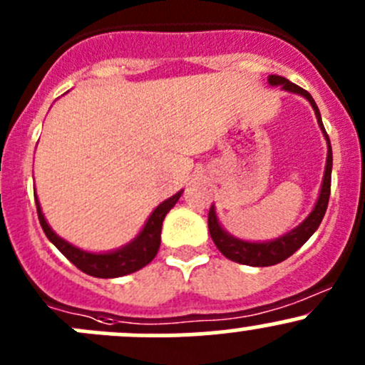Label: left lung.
I'll return each instance as SVG.
<instances>
[{"label":"left lung","instance_id":"obj_1","mask_svg":"<svg viewBox=\"0 0 365 365\" xmlns=\"http://www.w3.org/2000/svg\"><path fill=\"white\" fill-rule=\"evenodd\" d=\"M268 83H270L272 86H282L284 90L302 95V97H305L309 102H311L312 109H314L316 113V118H318L319 127H322L323 134H325L327 138L329 153H327V168H325V176H323L322 192H319L318 203H316L314 210H312L311 215H309L300 226L295 227L293 231H289V233L284 235V237L277 238V240L264 242V244H251V242H244V240H238V238H233L231 235H227L226 231L220 227L219 220H217L215 217V210L210 208L208 230H210V235H212L213 244L217 245V249H219L227 259L235 261V263L251 264V267H272V264L281 263V261L288 259L292 254H295L298 249H300L302 245L312 237V233L318 230L323 217H325L327 206H329V197H330V183H332V148H330L329 134H327L325 127H323L322 114H319V109L318 106H316L314 98L311 97L309 91H305L304 88L297 86L295 83L288 81L286 77L270 76L268 77Z\"/></svg>","mask_w":365,"mask_h":365}]
</instances>
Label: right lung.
Masks as SVG:
<instances>
[{"mask_svg":"<svg viewBox=\"0 0 365 365\" xmlns=\"http://www.w3.org/2000/svg\"><path fill=\"white\" fill-rule=\"evenodd\" d=\"M182 192L175 194L173 197L165 200L164 203H160L153 210V213L150 215L148 222L145 224L143 231L139 233V237L134 242H130L128 245H125L123 249L108 254H91L86 251H81V249L73 247L68 242H65L63 238L58 237L53 230L49 227V224L43 219V213L40 210L38 200L35 197L36 203V213H38L40 226H42L46 237L56 245V249L63 254L70 263L76 264L81 272L91 275V277L98 279H113V277H121V275L132 274V272H138L139 268L146 267L153 257L157 256V251L160 247V231H162V220L168 215L169 210L176 205V201L180 200Z\"/></svg>","mask_w":365,"mask_h":365,"instance_id":"1","label":"right lung"}]
</instances>
